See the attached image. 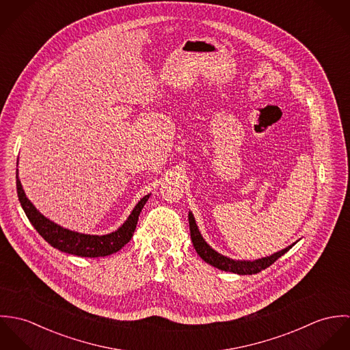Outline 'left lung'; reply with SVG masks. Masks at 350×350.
Wrapping results in <instances>:
<instances>
[{"label": "left lung", "instance_id": "obj_1", "mask_svg": "<svg viewBox=\"0 0 350 350\" xmlns=\"http://www.w3.org/2000/svg\"><path fill=\"white\" fill-rule=\"evenodd\" d=\"M189 224H190V233H191V241L193 245L197 250V253L200 254V258L203 261H206L207 264L225 271V272H232V273H237V275H254L258 273L260 271L268 268L271 264H273L279 257H282L284 253H287L291 250L297 243L291 244L290 247L284 248V250H279L271 256H265L257 260H234L230 258L228 256H224L221 253H218L217 250H213L202 237L198 225L196 222V218L193 215L191 211H189Z\"/></svg>", "mask_w": 350, "mask_h": 350}]
</instances>
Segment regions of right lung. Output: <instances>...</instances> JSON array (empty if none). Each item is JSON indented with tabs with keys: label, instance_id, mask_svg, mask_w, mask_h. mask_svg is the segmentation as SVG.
<instances>
[{
	"label": "right lung",
	"instance_id": "add662e5",
	"mask_svg": "<svg viewBox=\"0 0 350 350\" xmlns=\"http://www.w3.org/2000/svg\"><path fill=\"white\" fill-rule=\"evenodd\" d=\"M18 164V160H17ZM16 186H17V196L21 203L23 210L25 211L29 222L38 230V233L50 244L51 247L81 257H103L111 253H116L126 245L131 239L133 237L139 215L150 200V194L143 197L137 202L126 221L114 232L109 234H85L78 233L70 229H66L55 222H52L47 217H44L35 204L28 200L21 182L18 179V168L16 170Z\"/></svg>",
	"mask_w": 350,
	"mask_h": 350
}]
</instances>
